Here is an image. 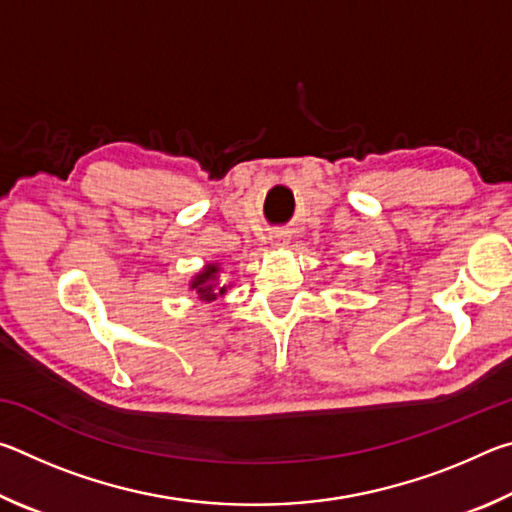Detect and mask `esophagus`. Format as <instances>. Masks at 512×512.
<instances>
[{"instance_id":"1","label":"esophagus","mask_w":512,"mask_h":512,"mask_svg":"<svg viewBox=\"0 0 512 512\" xmlns=\"http://www.w3.org/2000/svg\"><path fill=\"white\" fill-rule=\"evenodd\" d=\"M287 237H289L287 232H282V230H280V232H275V235H273V244H275V246L287 244Z\"/></svg>"}]
</instances>
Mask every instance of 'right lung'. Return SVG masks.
I'll use <instances>...</instances> for the list:
<instances>
[{"label": "right lung", "mask_w": 512, "mask_h": 512, "mask_svg": "<svg viewBox=\"0 0 512 512\" xmlns=\"http://www.w3.org/2000/svg\"><path fill=\"white\" fill-rule=\"evenodd\" d=\"M216 273H219V268L214 264H207L205 271L198 273L196 280L192 282V289L196 291V296L205 302H212L216 300V296L225 293V287H219V284H216Z\"/></svg>", "instance_id": "1"}]
</instances>
